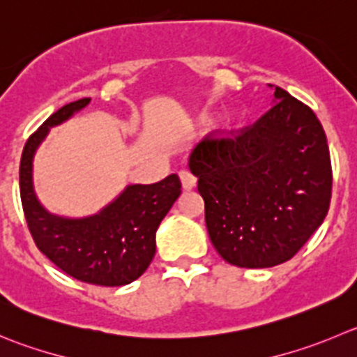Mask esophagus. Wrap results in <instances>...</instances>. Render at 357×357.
<instances>
[{
	"label": "esophagus",
	"instance_id": "obj_1",
	"mask_svg": "<svg viewBox=\"0 0 357 357\" xmlns=\"http://www.w3.org/2000/svg\"><path fill=\"white\" fill-rule=\"evenodd\" d=\"M178 175H181V181H182V185H184V189H192L196 185V176L192 175L189 169H181L178 172Z\"/></svg>",
	"mask_w": 357,
	"mask_h": 357
}]
</instances>
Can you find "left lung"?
I'll use <instances>...</instances> for the list:
<instances>
[{
	"label": "left lung",
	"instance_id": "1",
	"mask_svg": "<svg viewBox=\"0 0 357 357\" xmlns=\"http://www.w3.org/2000/svg\"><path fill=\"white\" fill-rule=\"evenodd\" d=\"M254 124L210 135L189 158L219 256L240 268L289 261L328 213L331 158L317 115L275 87Z\"/></svg>",
	"mask_w": 357,
	"mask_h": 357
}]
</instances>
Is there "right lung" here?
Listing matches in <instances>:
<instances>
[{
	"mask_svg": "<svg viewBox=\"0 0 357 357\" xmlns=\"http://www.w3.org/2000/svg\"><path fill=\"white\" fill-rule=\"evenodd\" d=\"M82 98L54 112L28 138L20 158V202L36 247L59 270L80 282L115 287L137 280L155 254V229L181 196L176 173L149 185H130L112 205L87 219L50 215L33 191V154L50 126L89 103Z\"/></svg>",
	"mask_w": 357,
	"mask_h": 357,
	"instance_id": "obj_1",
	"label": "right lung"
}]
</instances>
